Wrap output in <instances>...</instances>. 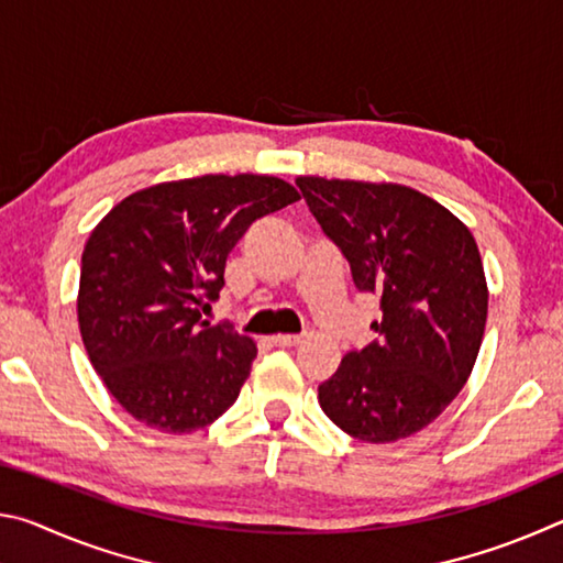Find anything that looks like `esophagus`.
Here are the masks:
<instances>
[{"label": "esophagus", "instance_id": "obj_1", "mask_svg": "<svg viewBox=\"0 0 563 563\" xmlns=\"http://www.w3.org/2000/svg\"><path fill=\"white\" fill-rule=\"evenodd\" d=\"M271 342L275 347H292V345H300L302 335H273Z\"/></svg>", "mask_w": 563, "mask_h": 563}]
</instances>
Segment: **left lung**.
<instances>
[{
    "label": "left lung",
    "instance_id": "8db88e82",
    "mask_svg": "<svg viewBox=\"0 0 563 563\" xmlns=\"http://www.w3.org/2000/svg\"><path fill=\"white\" fill-rule=\"evenodd\" d=\"M360 292H375L377 338L318 387L322 412L360 442L424 430L460 395L487 325V280L460 218L399 184L295 180Z\"/></svg>",
    "mask_w": 563,
    "mask_h": 563
}]
</instances>
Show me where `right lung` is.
<instances>
[{"instance_id": "1", "label": "right lung", "mask_w": 563, "mask_h": 563, "mask_svg": "<svg viewBox=\"0 0 563 563\" xmlns=\"http://www.w3.org/2000/svg\"><path fill=\"white\" fill-rule=\"evenodd\" d=\"M298 198L275 176L170 180L123 198L93 228L81 255L79 330L93 369L133 419L190 434L235 402L258 350L201 312L251 223Z\"/></svg>"}]
</instances>
